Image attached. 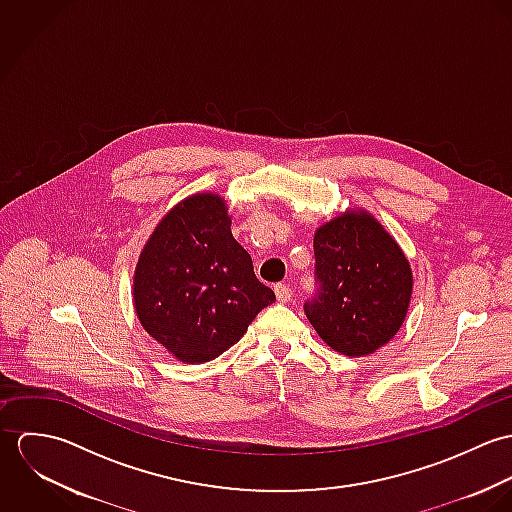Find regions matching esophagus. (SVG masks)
Masks as SVG:
<instances>
[{
  "instance_id": "esophagus-1",
  "label": "esophagus",
  "mask_w": 512,
  "mask_h": 512,
  "mask_svg": "<svg viewBox=\"0 0 512 512\" xmlns=\"http://www.w3.org/2000/svg\"><path fill=\"white\" fill-rule=\"evenodd\" d=\"M274 292H276L278 301H282V303H288V301L293 297L292 288H290V286H286V284H278V286L274 288Z\"/></svg>"
}]
</instances>
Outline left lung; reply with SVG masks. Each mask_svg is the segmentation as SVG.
<instances>
[{"label":"left lung","mask_w":512,"mask_h":512,"mask_svg":"<svg viewBox=\"0 0 512 512\" xmlns=\"http://www.w3.org/2000/svg\"><path fill=\"white\" fill-rule=\"evenodd\" d=\"M319 293L305 303L317 335L337 353L366 357L402 327L414 288L406 254L365 209H347L315 230Z\"/></svg>","instance_id":"1"}]
</instances>
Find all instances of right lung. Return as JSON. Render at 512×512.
<instances>
[{
  "instance_id": "1",
  "label": "right lung",
  "mask_w": 512,
  "mask_h": 512,
  "mask_svg": "<svg viewBox=\"0 0 512 512\" xmlns=\"http://www.w3.org/2000/svg\"><path fill=\"white\" fill-rule=\"evenodd\" d=\"M226 201L195 193L149 234L134 270V309L147 333L177 361L209 363L240 341L276 301L230 232Z\"/></svg>"
}]
</instances>
